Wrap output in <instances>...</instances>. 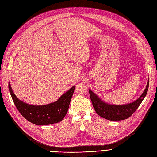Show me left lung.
<instances>
[{
	"instance_id": "obj_1",
	"label": "left lung",
	"mask_w": 157,
	"mask_h": 157,
	"mask_svg": "<svg viewBox=\"0 0 157 157\" xmlns=\"http://www.w3.org/2000/svg\"><path fill=\"white\" fill-rule=\"evenodd\" d=\"M149 87V78L146 89L136 100L123 105H114L105 102L98 96L89 89V95L96 113L101 117L110 121H119L128 118L143 101Z\"/></svg>"
}]
</instances>
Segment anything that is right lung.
<instances>
[{
  "label": "right lung",
  "mask_w": 157,
  "mask_h": 157,
  "mask_svg": "<svg viewBox=\"0 0 157 157\" xmlns=\"http://www.w3.org/2000/svg\"><path fill=\"white\" fill-rule=\"evenodd\" d=\"M75 86L61 95L56 101L44 105H33L19 100L9 83V89L16 107L27 120L36 125H48L60 122L68 112Z\"/></svg>",
  "instance_id": "add662e5"
}]
</instances>
